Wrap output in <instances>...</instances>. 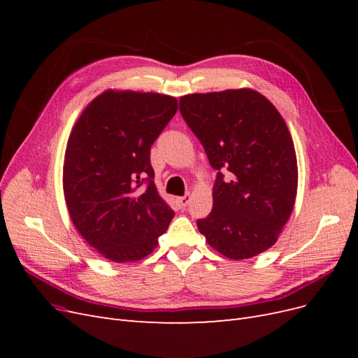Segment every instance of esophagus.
Segmentation results:
<instances>
[{
  "label": "esophagus",
  "instance_id": "obj_1",
  "mask_svg": "<svg viewBox=\"0 0 358 358\" xmlns=\"http://www.w3.org/2000/svg\"><path fill=\"white\" fill-rule=\"evenodd\" d=\"M176 201H178V204H179V208H180V209H185L187 206H188V203L191 201V194L188 192V194H185V196H183V197H178V199H176Z\"/></svg>",
  "mask_w": 358,
  "mask_h": 358
}]
</instances>
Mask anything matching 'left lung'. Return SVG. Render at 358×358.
<instances>
[{"label": "left lung", "instance_id": "1", "mask_svg": "<svg viewBox=\"0 0 358 358\" xmlns=\"http://www.w3.org/2000/svg\"><path fill=\"white\" fill-rule=\"evenodd\" d=\"M180 113L218 170L197 227L215 251L246 259L272 248L297 196V157L276 107L251 88L180 96ZM221 169L231 176L224 180Z\"/></svg>", "mask_w": 358, "mask_h": 358}]
</instances>
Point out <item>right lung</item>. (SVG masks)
Segmentation results:
<instances>
[{
	"mask_svg": "<svg viewBox=\"0 0 358 358\" xmlns=\"http://www.w3.org/2000/svg\"><path fill=\"white\" fill-rule=\"evenodd\" d=\"M176 112L175 96L107 90L71 129L64 199L76 230L113 263L148 257L175 216L154 183L150 146ZM143 180L148 188L140 192Z\"/></svg>",
	"mask_w": 358,
	"mask_h": 358,
	"instance_id": "right-lung-1",
	"label": "right lung"
}]
</instances>
